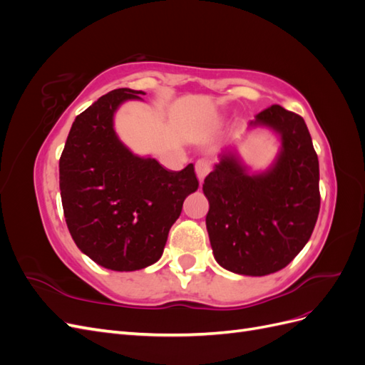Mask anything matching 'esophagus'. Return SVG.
I'll use <instances>...</instances> for the list:
<instances>
[{"label": "esophagus", "mask_w": 365, "mask_h": 365, "mask_svg": "<svg viewBox=\"0 0 365 365\" xmlns=\"http://www.w3.org/2000/svg\"><path fill=\"white\" fill-rule=\"evenodd\" d=\"M210 169H212V163H210L208 160H197L196 164H195V170H196V175L197 178H200V182L204 181V178L207 176V173L210 172Z\"/></svg>", "instance_id": "esophagus-1"}]
</instances>
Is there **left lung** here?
Segmentation results:
<instances>
[{
    "label": "left lung",
    "instance_id": "obj_1",
    "mask_svg": "<svg viewBox=\"0 0 365 365\" xmlns=\"http://www.w3.org/2000/svg\"><path fill=\"white\" fill-rule=\"evenodd\" d=\"M250 126H268L282 149L268 170L248 175L224 152L204 180L207 231L216 262L244 275L280 271L311 239L319 212V165L303 117L272 105Z\"/></svg>",
    "mask_w": 365,
    "mask_h": 365
}]
</instances>
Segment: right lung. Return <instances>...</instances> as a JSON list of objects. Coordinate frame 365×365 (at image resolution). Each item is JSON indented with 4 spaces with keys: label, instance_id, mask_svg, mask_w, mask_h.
Returning <instances> with one entry per match:
<instances>
[{
    "label": "right lung",
    "instance_id": "obj_1",
    "mask_svg": "<svg viewBox=\"0 0 365 365\" xmlns=\"http://www.w3.org/2000/svg\"><path fill=\"white\" fill-rule=\"evenodd\" d=\"M143 91L118 88L76 117L59 160L65 222L79 248L113 271L155 263L182 202L197 190L193 164L180 172L134 155L114 130V114Z\"/></svg>",
    "mask_w": 365,
    "mask_h": 365
}]
</instances>
